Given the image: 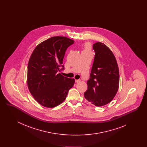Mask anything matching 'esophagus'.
Here are the masks:
<instances>
[{
  "label": "esophagus",
  "mask_w": 147,
  "mask_h": 147,
  "mask_svg": "<svg viewBox=\"0 0 147 147\" xmlns=\"http://www.w3.org/2000/svg\"><path fill=\"white\" fill-rule=\"evenodd\" d=\"M79 82H80V80H79V79H78V80H76V83H79Z\"/></svg>",
  "instance_id": "obj_1"
}]
</instances>
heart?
Instances as JSON below:
<instances>
[{"instance_id": "1", "label": "heart", "mask_w": 147, "mask_h": 147, "mask_svg": "<svg viewBox=\"0 0 147 147\" xmlns=\"http://www.w3.org/2000/svg\"><path fill=\"white\" fill-rule=\"evenodd\" d=\"M83 48H84L83 51H90V45L89 43H86L84 44Z\"/></svg>"}]
</instances>
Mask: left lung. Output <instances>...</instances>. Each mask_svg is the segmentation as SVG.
<instances>
[{
  "mask_svg": "<svg viewBox=\"0 0 147 147\" xmlns=\"http://www.w3.org/2000/svg\"><path fill=\"white\" fill-rule=\"evenodd\" d=\"M93 49L94 61L84 97L91 104L102 106L110 102L118 91L119 67L112 51L105 44L96 42Z\"/></svg>",
  "mask_w": 147,
  "mask_h": 147,
  "instance_id": "left-lung-1",
  "label": "left lung"
}]
</instances>
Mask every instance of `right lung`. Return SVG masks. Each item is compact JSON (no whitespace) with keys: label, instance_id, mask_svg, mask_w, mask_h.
<instances>
[{"label":"right lung","instance_id":"obj_1","mask_svg":"<svg viewBox=\"0 0 147 147\" xmlns=\"http://www.w3.org/2000/svg\"><path fill=\"white\" fill-rule=\"evenodd\" d=\"M74 41L54 36L40 43L32 53L28 67L29 91L40 104L52 108L63 102L75 82L59 72L64 69L65 51ZM62 68H61V67Z\"/></svg>","mask_w":147,"mask_h":147}]
</instances>
